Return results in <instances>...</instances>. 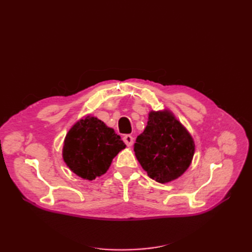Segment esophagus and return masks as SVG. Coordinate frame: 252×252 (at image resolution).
Segmentation results:
<instances>
[{
  "instance_id": "esophagus-1",
  "label": "esophagus",
  "mask_w": 252,
  "mask_h": 252,
  "mask_svg": "<svg viewBox=\"0 0 252 252\" xmlns=\"http://www.w3.org/2000/svg\"><path fill=\"white\" fill-rule=\"evenodd\" d=\"M123 141L126 143L127 146H131L132 143H133V138L130 134H126L123 136Z\"/></svg>"
}]
</instances>
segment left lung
<instances>
[{
	"instance_id": "obj_1",
	"label": "left lung",
	"mask_w": 252,
	"mask_h": 252,
	"mask_svg": "<svg viewBox=\"0 0 252 252\" xmlns=\"http://www.w3.org/2000/svg\"><path fill=\"white\" fill-rule=\"evenodd\" d=\"M133 150L148 177L166 184L189 168L195 144L186 127L165 108L149 111L146 128L136 139Z\"/></svg>"
}]
</instances>
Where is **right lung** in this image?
Segmentation results:
<instances>
[{"label":"right lung","instance_id":"obj_1","mask_svg":"<svg viewBox=\"0 0 252 252\" xmlns=\"http://www.w3.org/2000/svg\"><path fill=\"white\" fill-rule=\"evenodd\" d=\"M125 147L112 128L96 117L87 114L68 130L62 157L74 174L93 181L107 172L114 157Z\"/></svg>","mask_w":252,"mask_h":252}]
</instances>
